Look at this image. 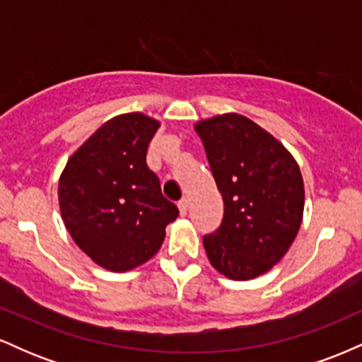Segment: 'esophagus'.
<instances>
[{"mask_svg": "<svg viewBox=\"0 0 362 362\" xmlns=\"http://www.w3.org/2000/svg\"><path fill=\"white\" fill-rule=\"evenodd\" d=\"M178 209H180L182 216L187 214V209H189V202H187V199H182V201H178Z\"/></svg>", "mask_w": 362, "mask_h": 362, "instance_id": "1", "label": "esophagus"}]
</instances>
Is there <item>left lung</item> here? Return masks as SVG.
<instances>
[{"instance_id": "1", "label": "left lung", "mask_w": 362, "mask_h": 362, "mask_svg": "<svg viewBox=\"0 0 362 362\" xmlns=\"http://www.w3.org/2000/svg\"><path fill=\"white\" fill-rule=\"evenodd\" d=\"M195 131L224 204L219 228L202 238L206 253L230 279H253L284 257L300 230V167L279 141L243 115L202 120Z\"/></svg>"}]
</instances>
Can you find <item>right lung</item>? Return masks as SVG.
Instances as JSON below:
<instances>
[{
  "label": "right lung",
  "instance_id": "right-lung-1",
  "mask_svg": "<svg viewBox=\"0 0 362 362\" xmlns=\"http://www.w3.org/2000/svg\"><path fill=\"white\" fill-rule=\"evenodd\" d=\"M158 127V120L139 112L110 119L69 158L59 178L66 230L109 271L124 272L151 259L178 216L146 163Z\"/></svg>",
  "mask_w": 362,
  "mask_h": 362
}]
</instances>
